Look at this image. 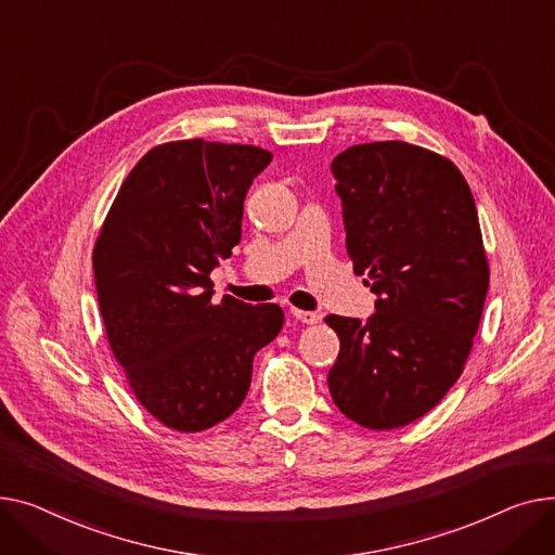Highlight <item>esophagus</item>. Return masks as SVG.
Segmentation results:
<instances>
[{"label":"esophagus","instance_id":"34e87169","mask_svg":"<svg viewBox=\"0 0 555 555\" xmlns=\"http://www.w3.org/2000/svg\"><path fill=\"white\" fill-rule=\"evenodd\" d=\"M291 315L296 318V320H300L302 324H315V322H320V313H315V311H302V309H291Z\"/></svg>","mask_w":555,"mask_h":555}]
</instances>
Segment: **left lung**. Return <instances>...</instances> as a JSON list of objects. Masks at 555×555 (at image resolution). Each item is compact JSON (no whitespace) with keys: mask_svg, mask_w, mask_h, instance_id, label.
I'll return each instance as SVG.
<instances>
[{"mask_svg":"<svg viewBox=\"0 0 555 555\" xmlns=\"http://www.w3.org/2000/svg\"><path fill=\"white\" fill-rule=\"evenodd\" d=\"M332 175L376 313L324 318L340 338L330 392L358 426L401 428L446 397L470 353L488 291L477 206L452 160L403 141L353 145Z\"/></svg>","mask_w":555,"mask_h":555,"instance_id":"obj_1","label":"left lung"}]
</instances>
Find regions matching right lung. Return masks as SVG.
Masks as SVG:
<instances>
[{
	"instance_id": "right-lung-1",
	"label": "right lung",
	"mask_w": 555,
	"mask_h": 555,
	"mask_svg": "<svg viewBox=\"0 0 555 555\" xmlns=\"http://www.w3.org/2000/svg\"><path fill=\"white\" fill-rule=\"evenodd\" d=\"M273 154L204 139L163 143L129 172L93 248L109 347L163 426L202 433L231 416L253 358L282 330L278 305H212L210 273L242 240L244 199Z\"/></svg>"
}]
</instances>
